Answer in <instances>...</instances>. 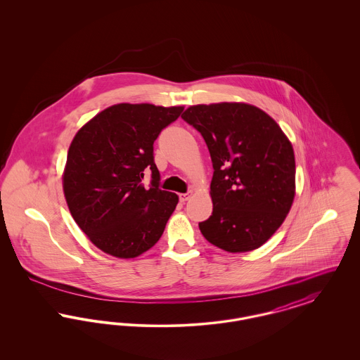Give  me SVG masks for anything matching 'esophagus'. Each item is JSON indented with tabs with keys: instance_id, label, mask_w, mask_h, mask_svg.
<instances>
[{
	"instance_id": "34e87169",
	"label": "esophagus",
	"mask_w": 360,
	"mask_h": 360,
	"mask_svg": "<svg viewBox=\"0 0 360 360\" xmlns=\"http://www.w3.org/2000/svg\"><path fill=\"white\" fill-rule=\"evenodd\" d=\"M191 193H193V191H188V193H182V194H179V201H181V202H186L188 198L191 197Z\"/></svg>"
}]
</instances>
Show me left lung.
Here are the masks:
<instances>
[{
    "instance_id": "left-lung-1",
    "label": "left lung",
    "mask_w": 360,
    "mask_h": 360,
    "mask_svg": "<svg viewBox=\"0 0 360 360\" xmlns=\"http://www.w3.org/2000/svg\"><path fill=\"white\" fill-rule=\"evenodd\" d=\"M182 119L205 140L213 163L212 216L198 224L228 252L257 250L285 221L295 195V159L276 121L251 103L191 105Z\"/></svg>"
}]
</instances>
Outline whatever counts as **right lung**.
<instances>
[{"label": "right lung", "instance_id": "obj_1", "mask_svg": "<svg viewBox=\"0 0 360 360\" xmlns=\"http://www.w3.org/2000/svg\"><path fill=\"white\" fill-rule=\"evenodd\" d=\"M184 106L153 103L112 105L75 134L62 175L70 213L97 248L120 259L154 247L178 195L159 188L154 141L182 113ZM153 174L143 188V172Z\"/></svg>", "mask_w": 360, "mask_h": 360}]
</instances>
